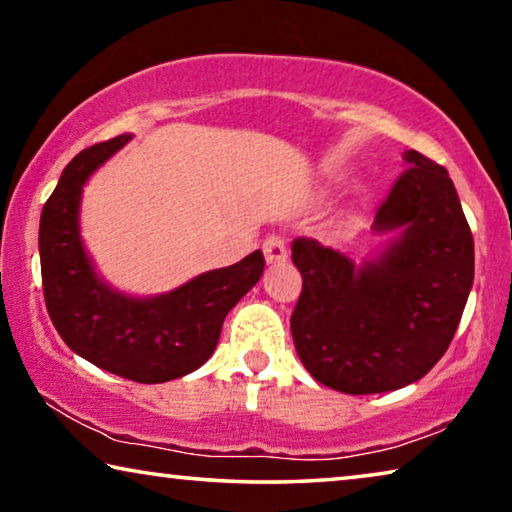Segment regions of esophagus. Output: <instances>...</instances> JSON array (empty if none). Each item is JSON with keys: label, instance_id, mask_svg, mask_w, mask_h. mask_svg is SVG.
I'll use <instances>...</instances> for the list:
<instances>
[{"label": "esophagus", "instance_id": "34e87169", "mask_svg": "<svg viewBox=\"0 0 512 512\" xmlns=\"http://www.w3.org/2000/svg\"><path fill=\"white\" fill-rule=\"evenodd\" d=\"M264 257L266 264H282L287 259V241L280 234H271L264 241Z\"/></svg>", "mask_w": 512, "mask_h": 512}]
</instances>
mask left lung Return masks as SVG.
Masks as SVG:
<instances>
[{"label": "left lung", "mask_w": 512, "mask_h": 512, "mask_svg": "<svg viewBox=\"0 0 512 512\" xmlns=\"http://www.w3.org/2000/svg\"><path fill=\"white\" fill-rule=\"evenodd\" d=\"M371 230L392 241L355 264L298 237L303 291L291 335L305 369L344 394H380L431 371L456 335L474 282V237L446 168L417 150Z\"/></svg>", "instance_id": "obj_1"}]
</instances>
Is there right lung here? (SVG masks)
<instances>
[{
	"mask_svg": "<svg viewBox=\"0 0 512 512\" xmlns=\"http://www.w3.org/2000/svg\"><path fill=\"white\" fill-rule=\"evenodd\" d=\"M129 141L123 134L91 145L63 168L40 214V273L47 312L70 351L120 378L154 385L212 358L227 312L262 278L264 255L255 250L166 294L139 298L113 289L86 253L79 209L88 177Z\"/></svg>",
	"mask_w": 512,
	"mask_h": 512,
	"instance_id": "1",
	"label": "right lung"
}]
</instances>
